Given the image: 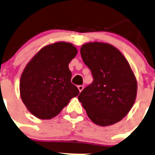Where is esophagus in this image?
I'll list each match as a JSON object with an SVG mask.
<instances>
[{
  "instance_id": "34e87169",
  "label": "esophagus",
  "mask_w": 155,
  "mask_h": 155,
  "mask_svg": "<svg viewBox=\"0 0 155 155\" xmlns=\"http://www.w3.org/2000/svg\"><path fill=\"white\" fill-rule=\"evenodd\" d=\"M78 88L79 91H80V92H81L84 89V86L83 85H79V86H78Z\"/></svg>"
}]
</instances>
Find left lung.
Returning <instances> with one entry per match:
<instances>
[{
	"instance_id": "left-lung-1",
	"label": "left lung",
	"mask_w": 155,
	"mask_h": 155,
	"mask_svg": "<svg viewBox=\"0 0 155 155\" xmlns=\"http://www.w3.org/2000/svg\"><path fill=\"white\" fill-rule=\"evenodd\" d=\"M82 59L94 81L78 100L93 123L111 126L129 113L137 95V81L124 55L109 43L87 42L81 48Z\"/></svg>"
}]
</instances>
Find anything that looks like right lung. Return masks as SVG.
<instances>
[{"label": "right lung", "instance_id": "right-lung-1", "mask_svg": "<svg viewBox=\"0 0 155 155\" xmlns=\"http://www.w3.org/2000/svg\"><path fill=\"white\" fill-rule=\"evenodd\" d=\"M78 49L70 42H58L41 48L21 74L22 101L33 116L50 119L59 114L79 90L71 84L70 61Z\"/></svg>", "mask_w": 155, "mask_h": 155}]
</instances>
